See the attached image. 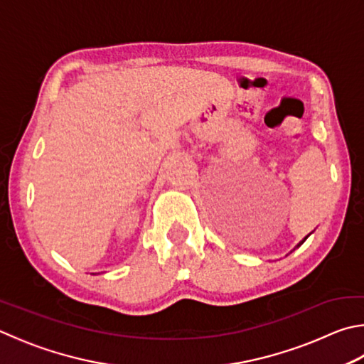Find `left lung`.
I'll list each match as a JSON object with an SVG mask.
<instances>
[{
    "label": "left lung",
    "instance_id": "1",
    "mask_svg": "<svg viewBox=\"0 0 364 364\" xmlns=\"http://www.w3.org/2000/svg\"><path fill=\"white\" fill-rule=\"evenodd\" d=\"M306 239H307V237H306ZM306 239H304V240H306ZM304 240L299 243V245H302V243H304ZM299 245H297V247H299Z\"/></svg>",
    "mask_w": 364,
    "mask_h": 364
}]
</instances>
